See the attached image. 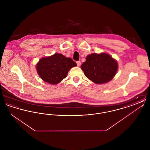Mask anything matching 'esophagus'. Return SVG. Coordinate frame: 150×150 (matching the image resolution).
<instances>
[{
    "instance_id": "1",
    "label": "esophagus",
    "mask_w": 150,
    "mask_h": 150,
    "mask_svg": "<svg viewBox=\"0 0 150 150\" xmlns=\"http://www.w3.org/2000/svg\"><path fill=\"white\" fill-rule=\"evenodd\" d=\"M76 64L78 65V66H80V64H81V62H80V61H76Z\"/></svg>"
}]
</instances>
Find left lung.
Here are the masks:
<instances>
[{
	"label": "left lung",
	"mask_w": 150,
	"mask_h": 150,
	"mask_svg": "<svg viewBox=\"0 0 150 150\" xmlns=\"http://www.w3.org/2000/svg\"><path fill=\"white\" fill-rule=\"evenodd\" d=\"M117 67V62L106 53L88 55L81 66L86 77L98 84L110 81L114 77Z\"/></svg>",
	"instance_id": "1"
}]
</instances>
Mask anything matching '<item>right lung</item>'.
I'll return each mask as SVG.
<instances>
[{"mask_svg":"<svg viewBox=\"0 0 150 150\" xmlns=\"http://www.w3.org/2000/svg\"><path fill=\"white\" fill-rule=\"evenodd\" d=\"M76 66V62L71 58L56 53L50 57L42 58L36 64V70L44 81L56 84L66 77L71 68Z\"/></svg>","mask_w":150,"mask_h":150,"instance_id":"add662e5","label":"right lung"}]
</instances>
